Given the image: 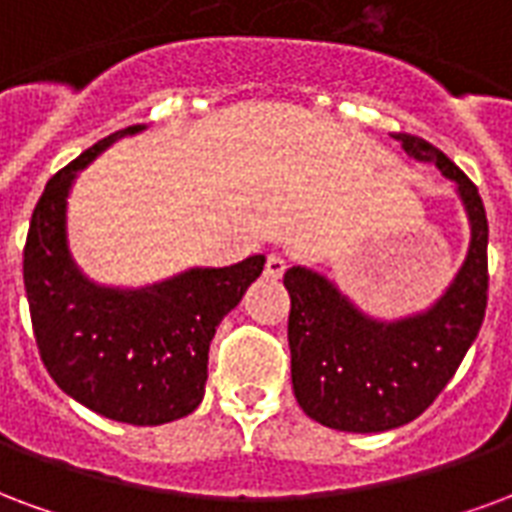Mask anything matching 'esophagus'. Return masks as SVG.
<instances>
[{"mask_svg": "<svg viewBox=\"0 0 512 512\" xmlns=\"http://www.w3.org/2000/svg\"><path fill=\"white\" fill-rule=\"evenodd\" d=\"M283 270H286V259H283L281 253H270V256H267L264 275H267V278H272V281H278V278L283 275Z\"/></svg>", "mask_w": 512, "mask_h": 512, "instance_id": "34e87169", "label": "esophagus"}]
</instances>
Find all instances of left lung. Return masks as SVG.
Masks as SVG:
<instances>
[{"instance_id": "left-lung-1", "label": "left lung", "mask_w": 512, "mask_h": 512, "mask_svg": "<svg viewBox=\"0 0 512 512\" xmlns=\"http://www.w3.org/2000/svg\"><path fill=\"white\" fill-rule=\"evenodd\" d=\"M409 158L434 163L461 199L469 248L447 289L423 311L376 319L327 275L289 267V349L297 404L316 423L349 434H382L434 404L475 343L488 300V220L464 171L425 138L395 133Z\"/></svg>"}]
</instances>
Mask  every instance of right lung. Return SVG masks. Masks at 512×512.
<instances>
[{
  "label": "right lung",
  "mask_w": 512,
  "mask_h": 512,
  "mask_svg": "<svg viewBox=\"0 0 512 512\" xmlns=\"http://www.w3.org/2000/svg\"><path fill=\"white\" fill-rule=\"evenodd\" d=\"M117 130L48 179L24 248L26 300L51 379L78 404L128 425H163L204 398L215 327L240 305L264 256L231 267H190L147 286H106L78 267L67 237V199L81 171Z\"/></svg>",
  "instance_id": "obj_1"
}]
</instances>
